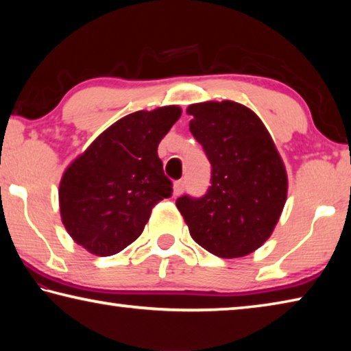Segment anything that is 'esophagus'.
Instances as JSON below:
<instances>
[{"mask_svg": "<svg viewBox=\"0 0 351 351\" xmlns=\"http://www.w3.org/2000/svg\"><path fill=\"white\" fill-rule=\"evenodd\" d=\"M184 189H186V182L184 181H176L173 184V195L178 197V195H181L184 192Z\"/></svg>", "mask_w": 351, "mask_h": 351, "instance_id": "1", "label": "esophagus"}]
</instances>
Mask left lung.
Returning a JSON list of instances; mask_svg holds the SVG:
<instances>
[{
	"label": "left lung",
	"instance_id": "obj_1",
	"mask_svg": "<svg viewBox=\"0 0 351 351\" xmlns=\"http://www.w3.org/2000/svg\"><path fill=\"white\" fill-rule=\"evenodd\" d=\"M189 128L209 158L210 187L187 195L176 207L192 239L221 258L254 252L269 239L287 203L282 156L260 117L247 106L223 100L187 108Z\"/></svg>",
	"mask_w": 351,
	"mask_h": 351
}]
</instances>
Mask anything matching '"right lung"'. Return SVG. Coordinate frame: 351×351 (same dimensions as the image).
<instances>
[{
  "mask_svg": "<svg viewBox=\"0 0 351 351\" xmlns=\"http://www.w3.org/2000/svg\"><path fill=\"white\" fill-rule=\"evenodd\" d=\"M181 112L176 105L132 112L68 165L58 204L64 229L77 245L108 257L142 234L153 207L173 192L158 145Z\"/></svg>",
  "mask_w": 351,
  "mask_h": 351,
  "instance_id": "obj_1",
  "label": "right lung"
}]
</instances>
